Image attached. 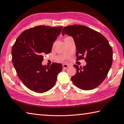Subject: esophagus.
<instances>
[{
	"label": "esophagus",
	"mask_w": 124,
	"mask_h": 124,
	"mask_svg": "<svg viewBox=\"0 0 124 124\" xmlns=\"http://www.w3.org/2000/svg\"><path fill=\"white\" fill-rule=\"evenodd\" d=\"M69 66V65H68V64H64L62 65V68H63L64 69H66V68H68Z\"/></svg>",
	"instance_id": "obj_1"
}]
</instances>
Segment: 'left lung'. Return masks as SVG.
Masks as SVG:
<instances>
[{
    "label": "left lung",
    "mask_w": 124,
    "mask_h": 124,
    "mask_svg": "<svg viewBox=\"0 0 124 124\" xmlns=\"http://www.w3.org/2000/svg\"><path fill=\"white\" fill-rule=\"evenodd\" d=\"M72 36L76 47L77 60L86 62L82 68L74 66L76 73L71 77L75 85L84 90H92L102 82L112 64L113 51L108 40L101 33L82 25H69L62 30Z\"/></svg>",
    "instance_id": "obj_1"
}]
</instances>
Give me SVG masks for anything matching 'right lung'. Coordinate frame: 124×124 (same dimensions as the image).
<instances>
[{"mask_svg": "<svg viewBox=\"0 0 124 124\" xmlns=\"http://www.w3.org/2000/svg\"><path fill=\"white\" fill-rule=\"evenodd\" d=\"M62 27L39 25L23 31L12 48V61L19 78L33 92L45 93L53 87L62 65H42L43 55L51 53Z\"/></svg>", "mask_w": 124, "mask_h": 124, "instance_id": "add662e5", "label": "right lung"}]
</instances>
